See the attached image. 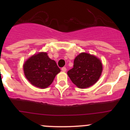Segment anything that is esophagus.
Listing matches in <instances>:
<instances>
[{
    "instance_id": "1",
    "label": "esophagus",
    "mask_w": 130,
    "mask_h": 130,
    "mask_svg": "<svg viewBox=\"0 0 130 130\" xmlns=\"http://www.w3.org/2000/svg\"><path fill=\"white\" fill-rule=\"evenodd\" d=\"M61 70H62L63 72H66L67 71L66 67H62L61 68Z\"/></svg>"
}]
</instances>
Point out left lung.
I'll return each instance as SVG.
<instances>
[{
	"mask_svg": "<svg viewBox=\"0 0 130 130\" xmlns=\"http://www.w3.org/2000/svg\"><path fill=\"white\" fill-rule=\"evenodd\" d=\"M103 70L100 60L95 56L82 53L75 58L73 67L67 74L72 82L80 89L89 87L99 80Z\"/></svg>",
	"mask_w": 130,
	"mask_h": 130,
	"instance_id": "obj_1",
	"label": "left lung"
}]
</instances>
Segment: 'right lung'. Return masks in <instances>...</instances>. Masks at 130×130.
Masks as SVG:
<instances>
[{
  "label": "right lung",
  "mask_w": 130,
  "mask_h": 130,
  "mask_svg": "<svg viewBox=\"0 0 130 130\" xmlns=\"http://www.w3.org/2000/svg\"><path fill=\"white\" fill-rule=\"evenodd\" d=\"M24 75L31 84L41 89L48 87L60 72L55 61L46 53H39L30 57L23 65Z\"/></svg>",
  "instance_id": "1"
}]
</instances>
